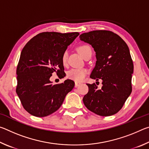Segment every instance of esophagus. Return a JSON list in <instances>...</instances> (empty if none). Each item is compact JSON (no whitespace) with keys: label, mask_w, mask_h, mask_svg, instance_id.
<instances>
[{"label":"esophagus","mask_w":149,"mask_h":149,"mask_svg":"<svg viewBox=\"0 0 149 149\" xmlns=\"http://www.w3.org/2000/svg\"><path fill=\"white\" fill-rule=\"evenodd\" d=\"M80 84H81L80 83L75 82V87H78V86H79V85Z\"/></svg>","instance_id":"esophagus-1"}]
</instances>
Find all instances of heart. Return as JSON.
Returning <instances> with one entry per match:
<instances>
[{"label": "heart", "mask_w": 149, "mask_h": 149, "mask_svg": "<svg viewBox=\"0 0 149 149\" xmlns=\"http://www.w3.org/2000/svg\"><path fill=\"white\" fill-rule=\"evenodd\" d=\"M78 51L81 54V56L85 58L86 55L92 52L91 48L89 45H82V46L78 48ZM68 58V51L64 52L62 56V62L63 64H65L67 62ZM88 73V70L85 68H72L69 70L67 74V77L70 79H72L76 82L82 81L84 79V78L86 76V75Z\"/></svg>", "instance_id": "heart-1"}]
</instances>
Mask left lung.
Returning <instances> with one entry per match:
<instances>
[{
    "label": "left lung",
    "instance_id": "obj_1",
    "mask_svg": "<svg viewBox=\"0 0 149 149\" xmlns=\"http://www.w3.org/2000/svg\"><path fill=\"white\" fill-rule=\"evenodd\" d=\"M79 38L91 45L96 54L90 77L102 81L100 89L95 84H87L89 91L83 99L84 104L101 116L116 114L132 91L133 64L129 48L119 35L106 30L84 33Z\"/></svg>",
    "mask_w": 149,
    "mask_h": 149
}]
</instances>
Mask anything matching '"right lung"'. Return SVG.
<instances>
[{"label":"right lung","mask_w":149,"mask_h":149,"mask_svg":"<svg viewBox=\"0 0 149 149\" xmlns=\"http://www.w3.org/2000/svg\"><path fill=\"white\" fill-rule=\"evenodd\" d=\"M79 35L77 32L41 33L22 49L16 70V93L30 114L45 117L56 112L73 89L72 80L53 85L50 77L53 72H64L62 54Z\"/></svg>","instance_id":"obj_1"}]
</instances>
